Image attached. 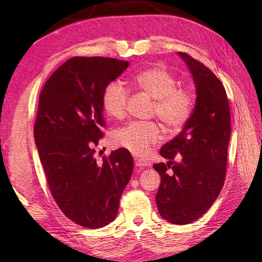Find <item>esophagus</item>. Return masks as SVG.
Listing matches in <instances>:
<instances>
[{"instance_id":"34e87169","label":"esophagus","mask_w":262,"mask_h":262,"mask_svg":"<svg viewBox=\"0 0 262 262\" xmlns=\"http://www.w3.org/2000/svg\"><path fill=\"white\" fill-rule=\"evenodd\" d=\"M149 163L145 160H141V159H135V165L137 168H144V166H147Z\"/></svg>"}]
</instances>
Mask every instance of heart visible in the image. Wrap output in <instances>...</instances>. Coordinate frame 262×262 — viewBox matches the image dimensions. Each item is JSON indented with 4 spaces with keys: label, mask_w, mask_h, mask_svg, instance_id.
Wrapping results in <instances>:
<instances>
[{
    "label": "heart",
    "mask_w": 262,
    "mask_h": 262,
    "mask_svg": "<svg viewBox=\"0 0 262 262\" xmlns=\"http://www.w3.org/2000/svg\"><path fill=\"white\" fill-rule=\"evenodd\" d=\"M136 84L155 99L153 113L163 124L178 129L186 124L192 114L194 99L185 88H177V80L169 71L161 68L148 69L135 76ZM128 89L121 82H110L102 93V108L113 118L126 114ZM162 138V130L154 121H132L114 132L115 145L124 147L137 157H145L149 148Z\"/></svg>",
    "instance_id": "b5f03b06"
}]
</instances>
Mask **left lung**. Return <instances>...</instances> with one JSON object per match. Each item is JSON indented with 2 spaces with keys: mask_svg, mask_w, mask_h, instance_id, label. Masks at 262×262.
I'll list each match as a JSON object with an SVG mask.
<instances>
[{
  "mask_svg": "<svg viewBox=\"0 0 262 262\" xmlns=\"http://www.w3.org/2000/svg\"><path fill=\"white\" fill-rule=\"evenodd\" d=\"M178 54L191 72L196 104L182 132L161 148L168 163L153 168L161 176L155 197L160 215L169 223L185 225L203 216L223 188L231 116L226 91L217 76L188 54ZM177 154L180 163L173 161Z\"/></svg>",
  "mask_w": 262,
  "mask_h": 262,
  "instance_id": "obj_1",
  "label": "left lung"
}]
</instances>
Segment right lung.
Returning a JSON list of instances; mask_svg holds the SVG:
<instances>
[{
  "label": "right lung",
  "instance_id": "right-lung-1",
  "mask_svg": "<svg viewBox=\"0 0 262 262\" xmlns=\"http://www.w3.org/2000/svg\"><path fill=\"white\" fill-rule=\"evenodd\" d=\"M129 63L109 57H73L43 85L33 126L49 190L74 223L100 229L115 220L134 161L126 148L94 158L104 127L102 93Z\"/></svg>",
  "mask_w": 262,
  "mask_h": 262
}]
</instances>
